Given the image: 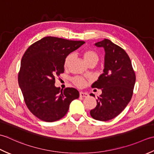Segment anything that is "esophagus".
<instances>
[{
	"label": "esophagus",
	"mask_w": 154,
	"mask_h": 154,
	"mask_svg": "<svg viewBox=\"0 0 154 154\" xmlns=\"http://www.w3.org/2000/svg\"><path fill=\"white\" fill-rule=\"evenodd\" d=\"M87 96H88V93L87 92H80V97H86Z\"/></svg>",
	"instance_id": "esophagus-1"
}]
</instances>
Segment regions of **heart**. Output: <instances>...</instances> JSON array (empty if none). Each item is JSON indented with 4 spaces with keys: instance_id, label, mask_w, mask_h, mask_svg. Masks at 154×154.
Wrapping results in <instances>:
<instances>
[{
    "instance_id": "obj_1",
    "label": "heart",
    "mask_w": 154,
    "mask_h": 154,
    "mask_svg": "<svg viewBox=\"0 0 154 154\" xmlns=\"http://www.w3.org/2000/svg\"><path fill=\"white\" fill-rule=\"evenodd\" d=\"M83 56L86 62L88 64H90L93 62H98L99 60L98 54H97V52L94 51L92 49H86L83 51ZM74 57L73 54H68L65 58L64 60V66L67 68L69 66V65L70 64V62L72 61ZM72 82L75 86L78 88L84 87L86 85L87 80L84 77L82 76H75L72 78Z\"/></svg>"
}]
</instances>
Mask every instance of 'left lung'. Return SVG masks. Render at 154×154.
<instances>
[{"mask_svg": "<svg viewBox=\"0 0 154 154\" xmlns=\"http://www.w3.org/2000/svg\"><path fill=\"white\" fill-rule=\"evenodd\" d=\"M95 45L104 48L105 63L103 73L92 85L102 89V93L90 114L95 120L105 122L116 117L130 102L136 74L129 56L120 46L106 38ZM90 95L95 97L93 94Z\"/></svg>", "mask_w": 154, "mask_h": 154, "instance_id": "1", "label": "left lung"}]
</instances>
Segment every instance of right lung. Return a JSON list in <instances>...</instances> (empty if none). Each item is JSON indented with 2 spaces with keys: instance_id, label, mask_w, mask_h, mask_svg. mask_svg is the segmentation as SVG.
Segmentation results:
<instances>
[{
  "instance_id": "add662e5",
  "label": "right lung",
  "mask_w": 154,
  "mask_h": 154,
  "mask_svg": "<svg viewBox=\"0 0 154 154\" xmlns=\"http://www.w3.org/2000/svg\"><path fill=\"white\" fill-rule=\"evenodd\" d=\"M85 43L46 36L30 45L21 60L18 84L25 103L40 120L52 122L63 118L79 92L74 88L63 91L54 86L55 78L64 72L66 56Z\"/></svg>"
}]
</instances>
